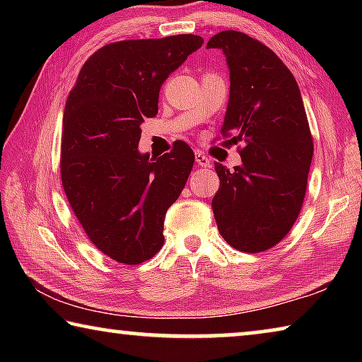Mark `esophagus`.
Wrapping results in <instances>:
<instances>
[{
	"label": "esophagus",
	"instance_id": "1",
	"mask_svg": "<svg viewBox=\"0 0 362 362\" xmlns=\"http://www.w3.org/2000/svg\"><path fill=\"white\" fill-rule=\"evenodd\" d=\"M196 163H198L199 166H203V168H211V159L201 151L196 153Z\"/></svg>",
	"mask_w": 362,
	"mask_h": 362
}]
</instances>
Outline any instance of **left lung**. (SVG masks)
<instances>
[{
  "instance_id": "left-lung-1",
  "label": "left lung",
  "mask_w": 362,
  "mask_h": 362,
  "mask_svg": "<svg viewBox=\"0 0 362 362\" xmlns=\"http://www.w3.org/2000/svg\"><path fill=\"white\" fill-rule=\"evenodd\" d=\"M230 69V100L220 134L238 145L241 166L216 163L212 199L220 235L241 252L268 250L286 238L302 211L313 137L296 78L272 49L225 30L207 41ZM217 137V139H220Z\"/></svg>"
}]
</instances>
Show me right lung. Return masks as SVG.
<instances>
[{
	"instance_id": "1",
	"label": "right lung",
	"mask_w": 362,
	"mask_h": 362,
	"mask_svg": "<svg viewBox=\"0 0 362 362\" xmlns=\"http://www.w3.org/2000/svg\"><path fill=\"white\" fill-rule=\"evenodd\" d=\"M198 35L110 42L86 60L65 103L60 177L90 243L126 265L164 244L166 211L185 188L194 153L183 140L159 158L137 150L168 76L203 46Z\"/></svg>"
}]
</instances>
